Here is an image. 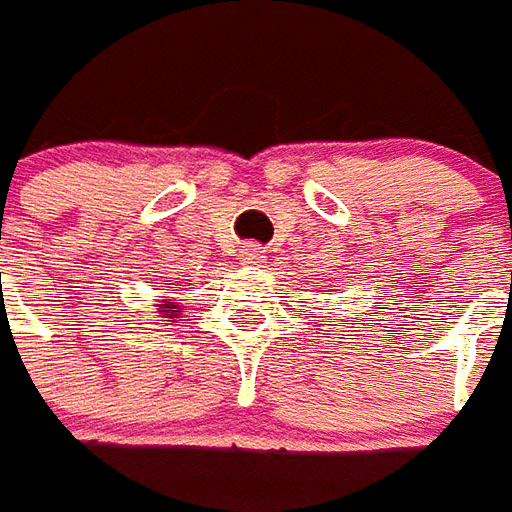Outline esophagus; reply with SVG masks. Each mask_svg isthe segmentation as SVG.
I'll list each match as a JSON object with an SVG mask.
<instances>
[{"mask_svg":"<svg viewBox=\"0 0 512 512\" xmlns=\"http://www.w3.org/2000/svg\"><path fill=\"white\" fill-rule=\"evenodd\" d=\"M238 260L244 263V266H257L260 260H263V252H260V246L257 244H246L241 252H238Z\"/></svg>","mask_w":512,"mask_h":512,"instance_id":"obj_1","label":"esophagus"}]
</instances>
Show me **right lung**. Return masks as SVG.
Listing matches in <instances>:
<instances>
[{"label":"right lung","mask_w":512,"mask_h":512,"mask_svg":"<svg viewBox=\"0 0 512 512\" xmlns=\"http://www.w3.org/2000/svg\"><path fill=\"white\" fill-rule=\"evenodd\" d=\"M160 307V313H163V318H180V305H157Z\"/></svg>","instance_id":"obj_1"}]
</instances>
